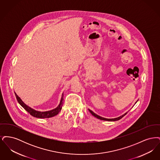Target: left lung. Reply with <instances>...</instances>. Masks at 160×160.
Instances as JSON below:
<instances>
[{
    "label": "left lung",
    "instance_id": "obj_1",
    "mask_svg": "<svg viewBox=\"0 0 160 160\" xmlns=\"http://www.w3.org/2000/svg\"><path fill=\"white\" fill-rule=\"evenodd\" d=\"M89 111L91 112V113L93 116H94L96 117L97 118H98V119H101V120H102V121H118V120H119V119H121V118H122L125 115H126V114H127V113H126L123 114L122 116H119V117H118V118H114V119H106V118L101 117V116H99L98 115L95 114V113H93L92 110H89Z\"/></svg>",
    "mask_w": 160,
    "mask_h": 160
}]
</instances>
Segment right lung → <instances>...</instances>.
Segmentation results:
<instances>
[{
    "mask_svg": "<svg viewBox=\"0 0 160 160\" xmlns=\"http://www.w3.org/2000/svg\"><path fill=\"white\" fill-rule=\"evenodd\" d=\"M15 97L17 99V101L18 102V103L23 107V108L33 117L35 118H52L54 116L57 115L60 112H61L62 107L63 106V95L62 94V98H61V102L60 104L56 108H54L53 110H52L50 111H48V112H38L36 111L32 108H31V107L28 106L27 105H26L23 101H22V99L20 98V97H18V95L15 93Z\"/></svg>",
    "mask_w": 160,
    "mask_h": 160,
    "instance_id": "1",
    "label": "right lung"
}]
</instances>
